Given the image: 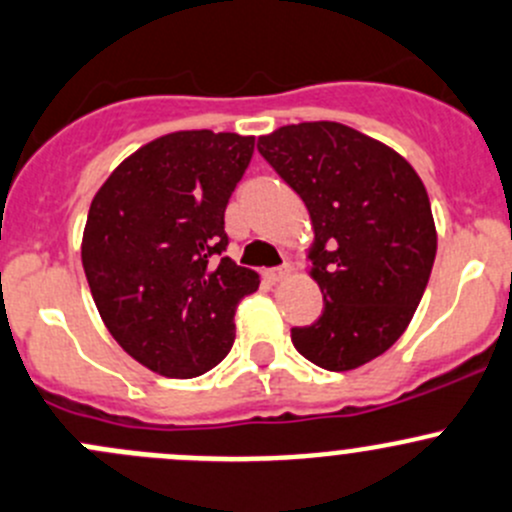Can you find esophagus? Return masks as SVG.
<instances>
[{
    "mask_svg": "<svg viewBox=\"0 0 512 512\" xmlns=\"http://www.w3.org/2000/svg\"><path fill=\"white\" fill-rule=\"evenodd\" d=\"M288 273H291V266H288V263H283V266L266 268V271H263V276H266L268 283H278V281H283V278H288Z\"/></svg>",
    "mask_w": 512,
    "mask_h": 512,
    "instance_id": "esophagus-1",
    "label": "esophagus"
}]
</instances>
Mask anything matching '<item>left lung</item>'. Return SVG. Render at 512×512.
<instances>
[{
	"instance_id": "1",
	"label": "left lung",
	"mask_w": 512,
	"mask_h": 512,
	"mask_svg": "<svg viewBox=\"0 0 512 512\" xmlns=\"http://www.w3.org/2000/svg\"><path fill=\"white\" fill-rule=\"evenodd\" d=\"M258 151L311 214L323 313L291 328L293 346L326 371L361 368L403 336L428 286L438 234L426 186L398 151L338 121L281 126Z\"/></svg>"
}]
</instances>
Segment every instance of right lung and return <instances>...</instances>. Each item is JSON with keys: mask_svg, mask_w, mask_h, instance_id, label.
Masks as SVG:
<instances>
[{"mask_svg": "<svg viewBox=\"0 0 512 512\" xmlns=\"http://www.w3.org/2000/svg\"><path fill=\"white\" fill-rule=\"evenodd\" d=\"M254 136L171 131L126 156L91 199L82 263L114 341L166 378L219 366L234 313L258 273L219 258L224 211L254 156Z\"/></svg>", "mask_w": 512, "mask_h": 512, "instance_id": "add662e5", "label": "right lung"}]
</instances>
